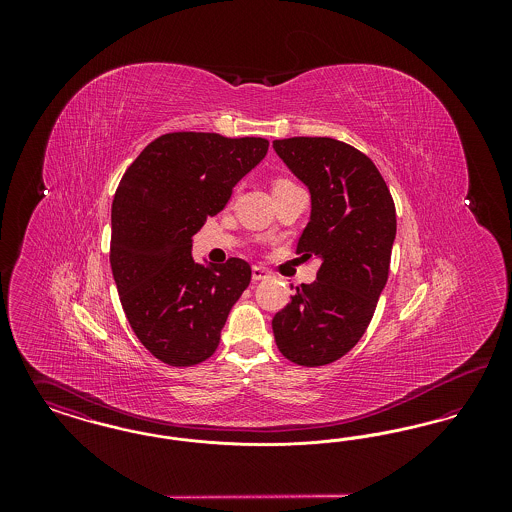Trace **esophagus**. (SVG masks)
Here are the masks:
<instances>
[{"mask_svg":"<svg viewBox=\"0 0 512 512\" xmlns=\"http://www.w3.org/2000/svg\"><path fill=\"white\" fill-rule=\"evenodd\" d=\"M251 276H253V280H255V282H259V280H267L268 276H270V270H267L265 267H253V270H251Z\"/></svg>","mask_w":512,"mask_h":512,"instance_id":"esophagus-1","label":"esophagus"}]
</instances>
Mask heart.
Instances as JSON below:
<instances>
[{
  "mask_svg": "<svg viewBox=\"0 0 512 512\" xmlns=\"http://www.w3.org/2000/svg\"><path fill=\"white\" fill-rule=\"evenodd\" d=\"M282 184H290V180H286V178H280V180H276V182H274V186H282Z\"/></svg>",
  "mask_w": 512,
  "mask_h": 512,
  "instance_id": "heart-1",
  "label": "heart"
}]
</instances>
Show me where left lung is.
I'll return each instance as SVG.
<instances>
[{"label": "left lung", "mask_w": 512, "mask_h": 512, "mask_svg": "<svg viewBox=\"0 0 512 512\" xmlns=\"http://www.w3.org/2000/svg\"><path fill=\"white\" fill-rule=\"evenodd\" d=\"M272 147L309 188L311 219L297 253L320 261L317 280L272 318L274 340L295 365H330L363 338L386 288L395 205L376 165L349 144L301 136Z\"/></svg>", "instance_id": "left-lung-1"}]
</instances>
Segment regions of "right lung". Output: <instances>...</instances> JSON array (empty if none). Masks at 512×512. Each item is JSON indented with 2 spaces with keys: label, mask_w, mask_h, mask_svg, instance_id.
I'll list each match as a JSON object with an SVG mask.
<instances>
[{
  "label": "right lung",
  "mask_w": 512,
  "mask_h": 512,
  "mask_svg": "<svg viewBox=\"0 0 512 512\" xmlns=\"http://www.w3.org/2000/svg\"><path fill=\"white\" fill-rule=\"evenodd\" d=\"M267 151L265 138L171 132L153 140L121 178L111 207L113 278L134 334L167 365L209 359L251 282L244 259L195 263L192 238Z\"/></svg>",
  "instance_id": "obj_1"
}]
</instances>
